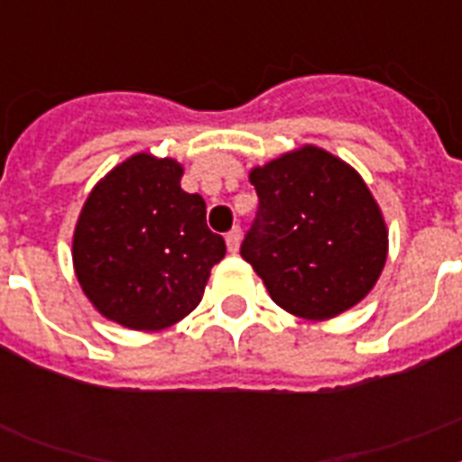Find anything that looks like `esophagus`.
Masks as SVG:
<instances>
[{
  "instance_id": "obj_1",
  "label": "esophagus",
  "mask_w": 462,
  "mask_h": 462,
  "mask_svg": "<svg viewBox=\"0 0 462 462\" xmlns=\"http://www.w3.org/2000/svg\"><path fill=\"white\" fill-rule=\"evenodd\" d=\"M239 239H242V230H239V227H232V230L227 232V235H225L227 249H230L232 254H235L239 249Z\"/></svg>"
}]
</instances>
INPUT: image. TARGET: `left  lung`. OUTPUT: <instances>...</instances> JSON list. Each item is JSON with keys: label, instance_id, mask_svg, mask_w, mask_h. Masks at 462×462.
<instances>
[{"label": "left lung", "instance_id": "1", "mask_svg": "<svg viewBox=\"0 0 462 462\" xmlns=\"http://www.w3.org/2000/svg\"><path fill=\"white\" fill-rule=\"evenodd\" d=\"M259 213L242 242L278 307L326 321L362 302L379 281L388 230L372 191L345 160L316 146L254 167Z\"/></svg>", "mask_w": 462, "mask_h": 462}]
</instances>
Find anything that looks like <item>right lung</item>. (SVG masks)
<instances>
[{
  "mask_svg": "<svg viewBox=\"0 0 462 462\" xmlns=\"http://www.w3.org/2000/svg\"><path fill=\"white\" fill-rule=\"evenodd\" d=\"M177 160L136 153L97 181L74 230V271L90 304L132 330H162L201 302L225 239Z\"/></svg>",
  "mask_w": 462,
  "mask_h": 462,
  "instance_id": "right-lung-1",
  "label": "right lung"
}]
</instances>
